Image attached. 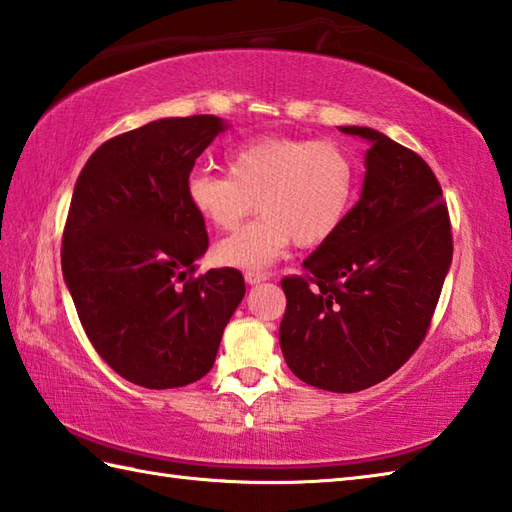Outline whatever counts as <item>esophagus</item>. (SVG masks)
I'll use <instances>...</instances> for the list:
<instances>
[{"mask_svg": "<svg viewBox=\"0 0 512 512\" xmlns=\"http://www.w3.org/2000/svg\"><path fill=\"white\" fill-rule=\"evenodd\" d=\"M244 279H246L248 286H257V284H262V281H266L268 275L266 273H257V270H246Z\"/></svg>", "mask_w": 512, "mask_h": 512, "instance_id": "1", "label": "esophagus"}]
</instances>
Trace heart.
<instances>
[{
    "instance_id": "b5f03b06",
    "label": "heart",
    "mask_w": 512,
    "mask_h": 512,
    "mask_svg": "<svg viewBox=\"0 0 512 512\" xmlns=\"http://www.w3.org/2000/svg\"><path fill=\"white\" fill-rule=\"evenodd\" d=\"M228 173L193 171L187 200L217 231H235L255 211L259 220L217 244L226 266L266 268L295 242L312 248L339 231L356 195V165L332 140L264 136L235 147Z\"/></svg>"
}]
</instances>
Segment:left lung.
<instances>
[{"instance_id": "obj_1", "label": "left lung", "mask_w": 512, "mask_h": 512, "mask_svg": "<svg viewBox=\"0 0 512 512\" xmlns=\"http://www.w3.org/2000/svg\"><path fill=\"white\" fill-rule=\"evenodd\" d=\"M369 143L354 209L281 279L279 345L303 383L352 394L389 378L416 352L453 257L440 182L418 154L369 127H339Z\"/></svg>"}]
</instances>
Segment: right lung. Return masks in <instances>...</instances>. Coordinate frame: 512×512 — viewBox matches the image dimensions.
<instances>
[{
  "label": "right lung",
  "instance_id": "obj_1",
  "mask_svg": "<svg viewBox=\"0 0 512 512\" xmlns=\"http://www.w3.org/2000/svg\"><path fill=\"white\" fill-rule=\"evenodd\" d=\"M226 129L209 114L158 118L103 143L74 184L65 286L94 350L134 385L173 389L209 374L244 299L235 268L191 277L209 235L187 180Z\"/></svg>",
  "mask_w": 512,
  "mask_h": 512
}]
</instances>
